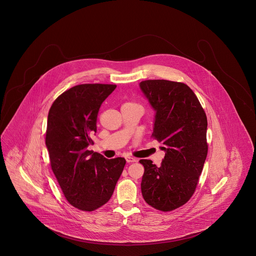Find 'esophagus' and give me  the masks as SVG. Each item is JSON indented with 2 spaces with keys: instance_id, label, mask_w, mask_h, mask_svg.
<instances>
[{
  "instance_id": "obj_1",
  "label": "esophagus",
  "mask_w": 256,
  "mask_h": 256,
  "mask_svg": "<svg viewBox=\"0 0 256 256\" xmlns=\"http://www.w3.org/2000/svg\"><path fill=\"white\" fill-rule=\"evenodd\" d=\"M126 162H128V164H130V162H136V160L133 158V157H126Z\"/></svg>"
}]
</instances>
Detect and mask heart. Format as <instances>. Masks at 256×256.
Here are the masks:
<instances>
[{
	"label": "heart",
	"mask_w": 256,
	"mask_h": 256,
	"mask_svg": "<svg viewBox=\"0 0 256 256\" xmlns=\"http://www.w3.org/2000/svg\"><path fill=\"white\" fill-rule=\"evenodd\" d=\"M126 104H133V103H126Z\"/></svg>",
	"instance_id": "b5f03b06"
}]
</instances>
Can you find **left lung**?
I'll list each match as a JSON object with an SVG mask.
<instances>
[{
  "label": "left lung",
  "mask_w": 256,
  "mask_h": 256,
  "mask_svg": "<svg viewBox=\"0 0 256 256\" xmlns=\"http://www.w3.org/2000/svg\"><path fill=\"white\" fill-rule=\"evenodd\" d=\"M140 86L156 110L152 138L166 151L161 166H144L142 194L162 212L184 205L196 192L208 153L207 116L196 95L184 82L146 80Z\"/></svg>",
  "instance_id": "1"
}]
</instances>
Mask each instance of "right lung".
<instances>
[{
  "label": "right lung",
  "instance_id": "obj_1",
  "mask_svg": "<svg viewBox=\"0 0 256 256\" xmlns=\"http://www.w3.org/2000/svg\"><path fill=\"white\" fill-rule=\"evenodd\" d=\"M116 84H82L60 95L48 114L45 142L52 170L66 200L92 212L110 200L126 161L88 150L101 104Z\"/></svg>",
  "mask_w": 256,
  "mask_h": 256
}]
</instances>
